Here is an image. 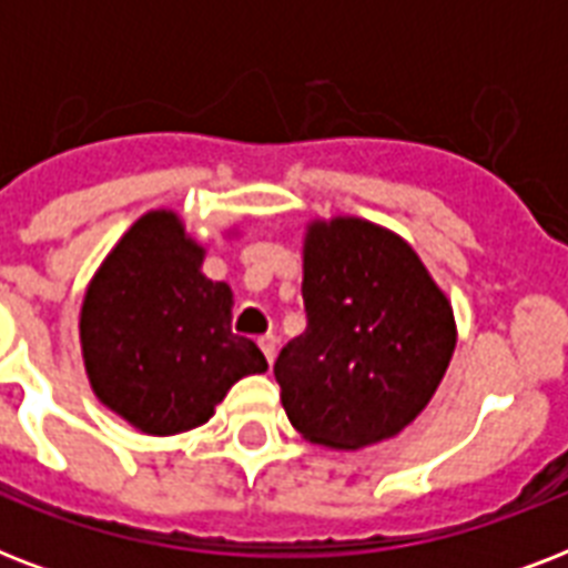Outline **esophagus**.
<instances>
[{
	"instance_id": "esophagus-1",
	"label": "esophagus",
	"mask_w": 568,
	"mask_h": 568,
	"mask_svg": "<svg viewBox=\"0 0 568 568\" xmlns=\"http://www.w3.org/2000/svg\"><path fill=\"white\" fill-rule=\"evenodd\" d=\"M258 347H262V354H265L267 365L274 363V356H276V336H262V338H258Z\"/></svg>"
}]
</instances>
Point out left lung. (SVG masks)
Here are the masks:
<instances>
[{
  "label": "left lung",
  "instance_id": "obj_1",
  "mask_svg": "<svg viewBox=\"0 0 568 568\" xmlns=\"http://www.w3.org/2000/svg\"><path fill=\"white\" fill-rule=\"evenodd\" d=\"M306 333L274 377L310 442L356 450L392 439L433 397L457 329L448 297L395 232L363 217L312 223L303 247Z\"/></svg>",
  "mask_w": 568,
  "mask_h": 568
}]
</instances>
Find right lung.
<instances>
[{"instance_id": "obj_1", "label": "right lung", "mask_w": 568, "mask_h": 568, "mask_svg": "<svg viewBox=\"0 0 568 568\" xmlns=\"http://www.w3.org/2000/svg\"><path fill=\"white\" fill-rule=\"evenodd\" d=\"M203 247L173 212H150L88 285L82 354L102 404L150 436L212 418L235 379L267 372L256 342L232 333V292L200 274Z\"/></svg>"}]
</instances>
